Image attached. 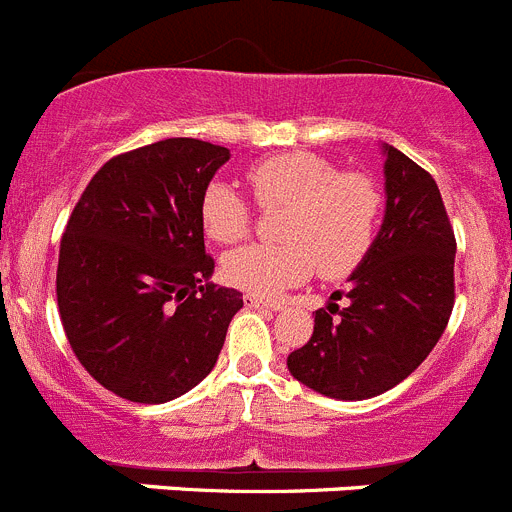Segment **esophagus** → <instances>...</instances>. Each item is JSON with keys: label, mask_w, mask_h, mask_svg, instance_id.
Returning a JSON list of instances; mask_svg holds the SVG:
<instances>
[{"label": "esophagus", "mask_w": 512, "mask_h": 512, "mask_svg": "<svg viewBox=\"0 0 512 512\" xmlns=\"http://www.w3.org/2000/svg\"><path fill=\"white\" fill-rule=\"evenodd\" d=\"M243 302H246V307H253V310H279V302L261 300V297H253V295L243 297Z\"/></svg>", "instance_id": "34e87169"}]
</instances>
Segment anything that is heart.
Wrapping results in <instances>:
<instances>
[{"label":"heart","instance_id":"1","mask_svg":"<svg viewBox=\"0 0 512 512\" xmlns=\"http://www.w3.org/2000/svg\"><path fill=\"white\" fill-rule=\"evenodd\" d=\"M246 179L259 207H284L277 223L282 243H253L223 256V279L248 295H279L312 269L328 279L346 277L372 246L382 194L366 174H341L328 158L292 151L261 158ZM200 225L210 241L238 243L251 230V207L233 184L212 179L202 192Z\"/></svg>","mask_w":512,"mask_h":512}]
</instances>
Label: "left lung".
Listing matches in <instances>:
<instances>
[{
  "label": "left lung",
  "instance_id": "8db88e82",
  "mask_svg": "<svg viewBox=\"0 0 512 512\" xmlns=\"http://www.w3.org/2000/svg\"><path fill=\"white\" fill-rule=\"evenodd\" d=\"M382 156L387 200L377 238L346 292L315 312L310 341L287 356L297 382L336 400H369L410 377L454 307L456 241L441 192L395 146L382 143ZM341 294L349 302L338 311Z\"/></svg>",
  "mask_w": 512,
  "mask_h": 512
}]
</instances>
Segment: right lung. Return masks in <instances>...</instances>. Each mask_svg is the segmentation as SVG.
Listing matches in <instances>:
<instances>
[{"label": "right lung", "instance_id": "1", "mask_svg": "<svg viewBox=\"0 0 512 512\" xmlns=\"http://www.w3.org/2000/svg\"><path fill=\"white\" fill-rule=\"evenodd\" d=\"M230 158L166 138L110 158L69 217L58 253L61 323L81 366L117 397L176 400L217 364L241 292L210 282L200 200Z\"/></svg>", "mask_w": 512, "mask_h": 512}]
</instances>
